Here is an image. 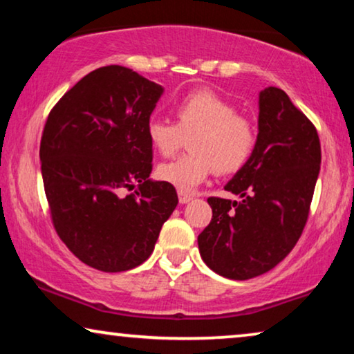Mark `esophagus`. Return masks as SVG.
<instances>
[{
	"label": "esophagus",
	"mask_w": 354,
	"mask_h": 354,
	"mask_svg": "<svg viewBox=\"0 0 354 354\" xmlns=\"http://www.w3.org/2000/svg\"><path fill=\"white\" fill-rule=\"evenodd\" d=\"M177 195H178V201H180L182 205H185V203H188V201L192 200V195H188V193L183 192V190H178Z\"/></svg>",
	"instance_id": "obj_1"
}]
</instances>
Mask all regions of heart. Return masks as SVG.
Wrapping results in <instances>:
<instances>
[{
    "mask_svg": "<svg viewBox=\"0 0 354 354\" xmlns=\"http://www.w3.org/2000/svg\"><path fill=\"white\" fill-rule=\"evenodd\" d=\"M176 119L151 118L147 135L162 156H172L185 135L190 153L158 166V177L178 190L192 192L217 174H234L248 162L254 151L258 130L248 115L240 114L230 101L211 90L188 93L176 104Z\"/></svg>",
    "mask_w": 354,
    "mask_h": 354,
    "instance_id": "1",
    "label": "heart"
}]
</instances>
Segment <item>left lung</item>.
I'll return each mask as SVG.
<instances>
[{"mask_svg":"<svg viewBox=\"0 0 354 354\" xmlns=\"http://www.w3.org/2000/svg\"><path fill=\"white\" fill-rule=\"evenodd\" d=\"M321 169L314 124L283 90L259 93V133L248 162L225 185L243 200L207 198L212 219L198 235L214 272L248 280L277 266L301 236Z\"/></svg>","mask_w":354,"mask_h":354,"instance_id":"1","label":"left lung"}]
</instances>
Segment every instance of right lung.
<instances>
[{
  "mask_svg": "<svg viewBox=\"0 0 354 354\" xmlns=\"http://www.w3.org/2000/svg\"><path fill=\"white\" fill-rule=\"evenodd\" d=\"M161 93L127 67H100L62 95L43 129L41 177L56 234L103 272L145 263L178 203L174 185L148 178L147 124Z\"/></svg>",
  "mask_w": 354,
  "mask_h": 354,
  "instance_id": "obj_1",
  "label": "right lung"
}]
</instances>
